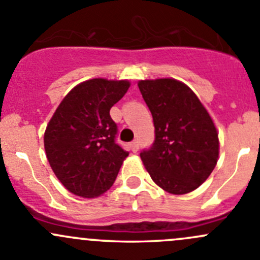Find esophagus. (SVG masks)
<instances>
[{
	"label": "esophagus",
	"instance_id": "obj_1",
	"mask_svg": "<svg viewBox=\"0 0 260 260\" xmlns=\"http://www.w3.org/2000/svg\"><path fill=\"white\" fill-rule=\"evenodd\" d=\"M131 149H132L133 152H137L138 151V142L137 141H133V142H131Z\"/></svg>",
	"mask_w": 260,
	"mask_h": 260
}]
</instances>
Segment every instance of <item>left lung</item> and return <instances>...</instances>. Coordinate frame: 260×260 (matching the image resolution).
Returning a JSON list of instances; mask_svg holds the SVG:
<instances>
[{
    "mask_svg": "<svg viewBox=\"0 0 260 260\" xmlns=\"http://www.w3.org/2000/svg\"><path fill=\"white\" fill-rule=\"evenodd\" d=\"M138 88L156 135L153 146L140 154L145 169L172 195L196 190L219 159V132L211 115L198 95L174 78L140 80Z\"/></svg>",
    "mask_w": 260,
    "mask_h": 260,
    "instance_id": "left-lung-1",
    "label": "left lung"
}]
</instances>
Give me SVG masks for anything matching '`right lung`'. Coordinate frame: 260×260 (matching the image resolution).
I'll list each match as a JSON object with an SVG mask.
<instances>
[{
	"instance_id": "obj_1",
	"label": "right lung",
	"mask_w": 260,
	"mask_h": 260,
	"mask_svg": "<svg viewBox=\"0 0 260 260\" xmlns=\"http://www.w3.org/2000/svg\"><path fill=\"white\" fill-rule=\"evenodd\" d=\"M128 80L94 78L72 89L46 125L44 147L57 180L68 191L98 198L112 187L128 152L115 143L109 111L129 88Z\"/></svg>"
}]
</instances>
